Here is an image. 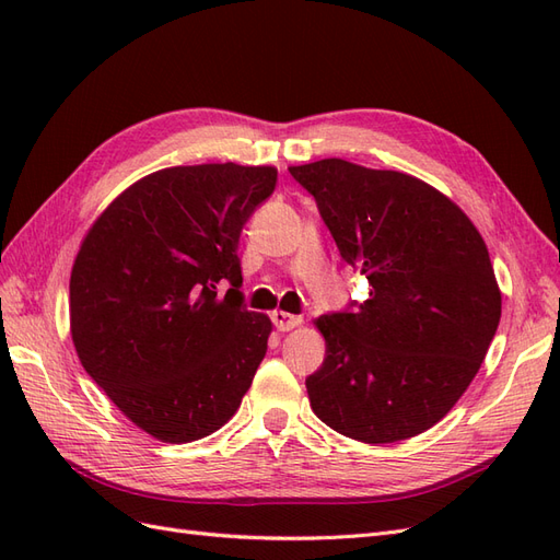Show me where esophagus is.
<instances>
[{
    "instance_id": "obj_1",
    "label": "esophagus",
    "mask_w": 560,
    "mask_h": 560,
    "mask_svg": "<svg viewBox=\"0 0 560 560\" xmlns=\"http://www.w3.org/2000/svg\"><path fill=\"white\" fill-rule=\"evenodd\" d=\"M270 319H273V325L278 327V331H290V329L299 327L301 322H303L299 315H290V313H284V311H273V313H270Z\"/></svg>"
}]
</instances>
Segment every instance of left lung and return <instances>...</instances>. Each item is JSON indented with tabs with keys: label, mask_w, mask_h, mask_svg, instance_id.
Here are the masks:
<instances>
[{
	"label": "left lung",
	"mask_w": 560,
	"mask_h": 560,
	"mask_svg": "<svg viewBox=\"0 0 560 560\" xmlns=\"http://www.w3.org/2000/svg\"><path fill=\"white\" fill-rule=\"evenodd\" d=\"M346 264L371 290L322 315L325 362L306 378L315 416L364 444H395L463 397L500 325L502 296L467 214L411 175L341 159L290 167Z\"/></svg>",
	"instance_id": "1"
}]
</instances>
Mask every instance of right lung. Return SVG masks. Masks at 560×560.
Here are the masks:
<instances>
[{
    "mask_svg": "<svg viewBox=\"0 0 560 560\" xmlns=\"http://www.w3.org/2000/svg\"><path fill=\"white\" fill-rule=\"evenodd\" d=\"M276 182L268 165L165 167L118 196L81 243L70 278L79 360L161 442L222 428L264 360L270 319L243 303L238 243Z\"/></svg>",
    "mask_w": 560,
    "mask_h": 560,
    "instance_id": "add662e5",
    "label": "right lung"
}]
</instances>
